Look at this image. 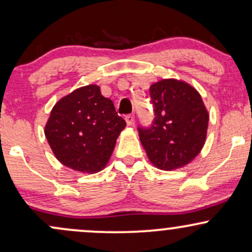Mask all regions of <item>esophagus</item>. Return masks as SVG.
<instances>
[{"label":"esophagus","instance_id":"1","mask_svg":"<svg viewBox=\"0 0 252 252\" xmlns=\"http://www.w3.org/2000/svg\"><path fill=\"white\" fill-rule=\"evenodd\" d=\"M126 124H128V126H132V124H134V122H135L134 115H126Z\"/></svg>","mask_w":252,"mask_h":252}]
</instances>
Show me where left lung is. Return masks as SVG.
<instances>
[{"instance_id":"8db88e82","label":"left lung","mask_w":252,"mask_h":252,"mask_svg":"<svg viewBox=\"0 0 252 252\" xmlns=\"http://www.w3.org/2000/svg\"><path fill=\"white\" fill-rule=\"evenodd\" d=\"M155 118L138 128L141 143L156 168L186 166L201 152L209 128V111L200 94L184 80L161 79L150 86Z\"/></svg>"}]
</instances>
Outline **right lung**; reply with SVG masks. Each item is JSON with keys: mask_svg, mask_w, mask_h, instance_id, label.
<instances>
[{"mask_svg": "<svg viewBox=\"0 0 252 252\" xmlns=\"http://www.w3.org/2000/svg\"><path fill=\"white\" fill-rule=\"evenodd\" d=\"M126 126L112 100L91 84L58 100L45 126V136L60 163L94 174L105 168Z\"/></svg>", "mask_w": 252, "mask_h": 252, "instance_id": "add662e5", "label": "right lung"}]
</instances>
